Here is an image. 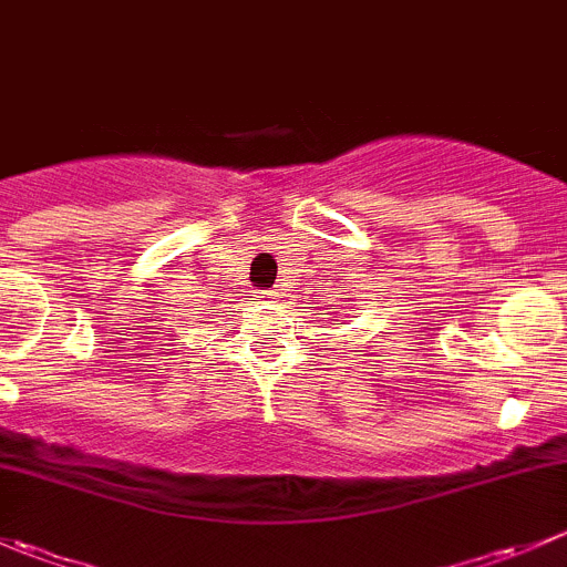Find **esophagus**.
<instances>
[{
	"mask_svg": "<svg viewBox=\"0 0 567 567\" xmlns=\"http://www.w3.org/2000/svg\"><path fill=\"white\" fill-rule=\"evenodd\" d=\"M260 299H266L268 305H274V301L279 299V293H277V290H262V293H260Z\"/></svg>",
	"mask_w": 567,
	"mask_h": 567,
	"instance_id": "1",
	"label": "esophagus"
}]
</instances>
